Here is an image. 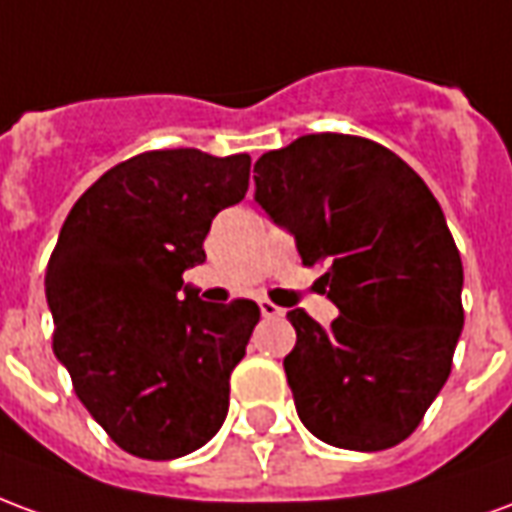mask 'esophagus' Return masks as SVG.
Masks as SVG:
<instances>
[{"label": "esophagus", "instance_id": "1", "mask_svg": "<svg viewBox=\"0 0 512 512\" xmlns=\"http://www.w3.org/2000/svg\"><path fill=\"white\" fill-rule=\"evenodd\" d=\"M260 312H263V318H282V315H285L282 307H277L274 301H268V299L260 301Z\"/></svg>", "mask_w": 512, "mask_h": 512}]
</instances>
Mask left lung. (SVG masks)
Segmentation results:
<instances>
[{
    "instance_id": "1",
    "label": "left lung",
    "mask_w": 512,
    "mask_h": 512,
    "mask_svg": "<svg viewBox=\"0 0 512 512\" xmlns=\"http://www.w3.org/2000/svg\"><path fill=\"white\" fill-rule=\"evenodd\" d=\"M255 172V202L296 238L304 266L326 268L323 293L340 310L329 329L288 312L299 419L332 447H395L441 392L463 329V266L441 205L362 136H299Z\"/></svg>"
}]
</instances>
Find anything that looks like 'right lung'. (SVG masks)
I'll list each match as a JSON object with an SVG mask.
<instances>
[{
	"label": "right lung",
	"mask_w": 512,
	"mask_h": 512,
	"mask_svg": "<svg viewBox=\"0 0 512 512\" xmlns=\"http://www.w3.org/2000/svg\"><path fill=\"white\" fill-rule=\"evenodd\" d=\"M249 164L197 147L139 153L84 191L51 252L54 354L95 422L136 458L189 455L227 417L230 373L260 310L197 299L183 271L205 263L213 216L244 200Z\"/></svg>",
	"instance_id": "obj_1"
}]
</instances>
